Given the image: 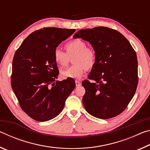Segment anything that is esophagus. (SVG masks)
Returning a JSON list of instances; mask_svg holds the SVG:
<instances>
[{
  "instance_id": "esophagus-1",
  "label": "esophagus",
  "mask_w": 150,
  "mask_h": 150,
  "mask_svg": "<svg viewBox=\"0 0 150 150\" xmlns=\"http://www.w3.org/2000/svg\"><path fill=\"white\" fill-rule=\"evenodd\" d=\"M75 85H76V87H79V86L81 85V83L79 81L76 80L75 81Z\"/></svg>"
}]
</instances>
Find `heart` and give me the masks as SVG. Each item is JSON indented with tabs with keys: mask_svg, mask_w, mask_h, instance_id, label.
I'll list each match as a JSON object with an SVG mask.
<instances>
[{
	"mask_svg": "<svg viewBox=\"0 0 150 150\" xmlns=\"http://www.w3.org/2000/svg\"><path fill=\"white\" fill-rule=\"evenodd\" d=\"M67 52L59 47L54 51V59L60 67L67 65L70 57L75 55L73 59L74 65L63 70L61 74L63 78L80 79L84 75L87 68L90 69L95 65L96 54L93 48L87 47V43L81 39H74L67 42L65 45Z\"/></svg>",
	"mask_w": 150,
	"mask_h": 150,
	"instance_id": "obj_1",
	"label": "heart"
}]
</instances>
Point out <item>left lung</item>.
Segmentation results:
<instances>
[{"label":"left lung","instance_id":"8db88e82","mask_svg":"<svg viewBox=\"0 0 150 150\" xmlns=\"http://www.w3.org/2000/svg\"><path fill=\"white\" fill-rule=\"evenodd\" d=\"M90 43L96 60L82 85L85 108L91 115L111 118L125 110L136 93L138 83V60L130 43L117 30L98 26L81 30L73 35Z\"/></svg>","mask_w":150,"mask_h":150}]
</instances>
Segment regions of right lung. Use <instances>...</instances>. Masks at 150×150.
Wrapping results in <instances>:
<instances>
[{
	"label": "right lung",
	"instance_id": "1",
	"mask_svg": "<svg viewBox=\"0 0 150 150\" xmlns=\"http://www.w3.org/2000/svg\"><path fill=\"white\" fill-rule=\"evenodd\" d=\"M74 29L44 28L30 34L12 60L11 86L20 107L35 120L45 122L62 111L75 87L72 80L56 81L59 75L54 51Z\"/></svg>",
	"mask_w": 150,
	"mask_h": 150
}]
</instances>
